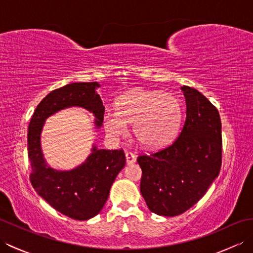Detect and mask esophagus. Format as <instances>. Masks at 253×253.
Listing matches in <instances>:
<instances>
[{"mask_svg": "<svg viewBox=\"0 0 253 253\" xmlns=\"http://www.w3.org/2000/svg\"><path fill=\"white\" fill-rule=\"evenodd\" d=\"M125 155H126V161H127L128 164H132V163L136 162V155L133 154L132 152L127 151Z\"/></svg>", "mask_w": 253, "mask_h": 253, "instance_id": "1", "label": "esophagus"}]
</instances>
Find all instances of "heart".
Segmentation results:
<instances>
[{"instance_id": "heart-1", "label": "heart", "mask_w": 253, "mask_h": 253, "mask_svg": "<svg viewBox=\"0 0 253 253\" xmlns=\"http://www.w3.org/2000/svg\"><path fill=\"white\" fill-rule=\"evenodd\" d=\"M116 111H106L103 124L113 138L127 133V124H133V136L147 148L169 144L178 132L182 107L178 99L159 91L131 90L115 103Z\"/></svg>"}]
</instances>
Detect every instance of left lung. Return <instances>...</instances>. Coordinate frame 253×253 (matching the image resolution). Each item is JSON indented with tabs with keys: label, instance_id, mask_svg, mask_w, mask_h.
Segmentation results:
<instances>
[{
	"label": "left lung",
	"instance_id": "obj_1",
	"mask_svg": "<svg viewBox=\"0 0 253 253\" xmlns=\"http://www.w3.org/2000/svg\"><path fill=\"white\" fill-rule=\"evenodd\" d=\"M186 121L166 148L139 155L140 192L151 212L176 216L206 195L222 165V124L218 111L198 90L181 87Z\"/></svg>",
	"mask_w": 253,
	"mask_h": 253
}]
</instances>
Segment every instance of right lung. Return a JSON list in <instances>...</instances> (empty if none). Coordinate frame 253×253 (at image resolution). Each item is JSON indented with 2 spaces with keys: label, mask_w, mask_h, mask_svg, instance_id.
Masks as SVG:
<instances>
[{
  "label": "right lung",
  "mask_w": 253,
  "mask_h": 253,
  "mask_svg": "<svg viewBox=\"0 0 253 253\" xmlns=\"http://www.w3.org/2000/svg\"><path fill=\"white\" fill-rule=\"evenodd\" d=\"M98 83H74L51 91L32 115L28 127L30 181L38 195L56 211L85 221L104 207L116 176L126 164L123 149L104 150L93 146L84 163L72 170H56L45 163L40 137L45 120L57 111L80 106L93 113L95 127L103 123L104 106L95 89Z\"/></svg>",
  "instance_id": "add662e5"
}]
</instances>
